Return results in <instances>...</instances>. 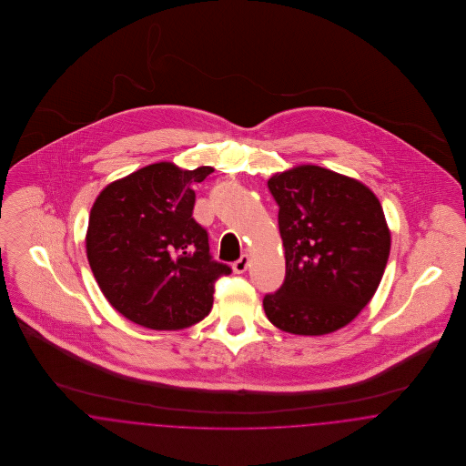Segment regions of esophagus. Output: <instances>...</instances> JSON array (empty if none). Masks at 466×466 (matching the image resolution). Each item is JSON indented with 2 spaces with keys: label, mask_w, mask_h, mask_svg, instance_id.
<instances>
[{
  "label": "esophagus",
  "mask_w": 466,
  "mask_h": 466,
  "mask_svg": "<svg viewBox=\"0 0 466 466\" xmlns=\"http://www.w3.org/2000/svg\"><path fill=\"white\" fill-rule=\"evenodd\" d=\"M248 266H249V257H248V255H241V257L232 264V268H234L236 274H243V272H246Z\"/></svg>",
  "instance_id": "esophagus-1"
}]
</instances>
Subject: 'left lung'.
<instances>
[{
  "label": "left lung",
  "instance_id": "left-lung-1",
  "mask_svg": "<svg viewBox=\"0 0 466 466\" xmlns=\"http://www.w3.org/2000/svg\"><path fill=\"white\" fill-rule=\"evenodd\" d=\"M287 276L264 297L272 325L295 335H325L353 321L374 297L391 238L380 202L353 177L319 166L274 175Z\"/></svg>",
  "mask_w": 466,
  "mask_h": 466
}]
</instances>
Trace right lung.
I'll return each mask as SVG.
<instances>
[{
	"instance_id": "obj_1",
	"label": "right lung",
	"mask_w": 466,
	"mask_h": 466,
	"mask_svg": "<svg viewBox=\"0 0 466 466\" xmlns=\"http://www.w3.org/2000/svg\"><path fill=\"white\" fill-rule=\"evenodd\" d=\"M211 173L152 164L110 183L90 209L94 278L111 306L141 327L196 325L211 310L215 283L232 272L213 260L208 232L192 217V185Z\"/></svg>"
}]
</instances>
